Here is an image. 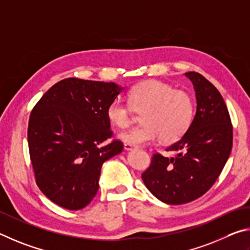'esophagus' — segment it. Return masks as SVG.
Here are the masks:
<instances>
[{"label": "esophagus", "mask_w": 250, "mask_h": 250, "mask_svg": "<svg viewBox=\"0 0 250 250\" xmlns=\"http://www.w3.org/2000/svg\"><path fill=\"white\" fill-rule=\"evenodd\" d=\"M135 146H133V145H129V144H125L124 145V149L125 150H133V149H135Z\"/></svg>", "instance_id": "esophagus-1"}]
</instances>
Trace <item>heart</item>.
<instances>
[{"mask_svg": "<svg viewBox=\"0 0 250 250\" xmlns=\"http://www.w3.org/2000/svg\"><path fill=\"white\" fill-rule=\"evenodd\" d=\"M128 103L114 100L106 108V116L117 128H127L133 123V109L142 112L144 125L120 134L121 141L133 146H144L161 141L180 139L193 118L194 103L185 90L173 89L159 80H147L128 92Z\"/></svg>", "mask_w": 250, "mask_h": 250, "instance_id": "obj_1", "label": "heart"}]
</instances>
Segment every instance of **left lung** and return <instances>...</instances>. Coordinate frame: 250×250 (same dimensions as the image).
<instances>
[{
    "mask_svg": "<svg viewBox=\"0 0 250 250\" xmlns=\"http://www.w3.org/2000/svg\"><path fill=\"white\" fill-rule=\"evenodd\" d=\"M193 84L196 113L180 141L167 151L155 154L142 179L161 202L178 205L191 202L211 189L233 147V126L229 109L218 90L202 74L187 72Z\"/></svg>",
    "mask_w": 250,
    "mask_h": 250,
    "instance_id": "1",
    "label": "left lung"
}]
</instances>
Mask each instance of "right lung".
<instances>
[{
	"instance_id": "add662e5",
	"label": "right lung",
	"mask_w": 250,
	"mask_h": 250,
	"mask_svg": "<svg viewBox=\"0 0 250 250\" xmlns=\"http://www.w3.org/2000/svg\"><path fill=\"white\" fill-rule=\"evenodd\" d=\"M124 89L114 82L68 78L35 105L28 123L30 160L39 189L59 207L85 208L99 190L101 168L121 154L106 108Z\"/></svg>"
}]
</instances>
